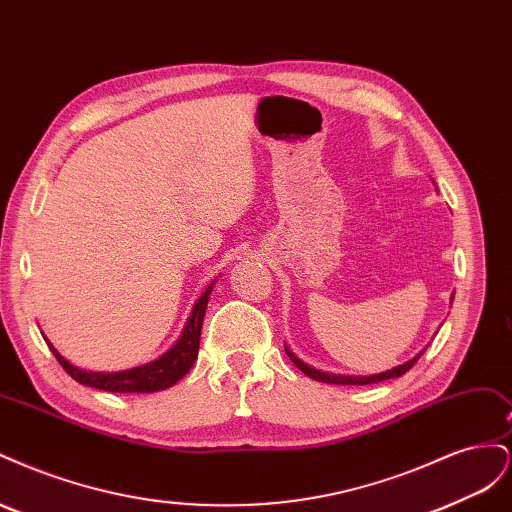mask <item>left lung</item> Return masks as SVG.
Returning <instances> with one entry per match:
<instances>
[{
    "label": "left lung",
    "mask_w": 512,
    "mask_h": 512,
    "mask_svg": "<svg viewBox=\"0 0 512 512\" xmlns=\"http://www.w3.org/2000/svg\"><path fill=\"white\" fill-rule=\"evenodd\" d=\"M425 352V348L418 352L414 359H410L408 363H404V365H397V367H393V369H389V371H382V374H376V376H339V374H324V371H320V369H314V367H309L307 363H303L297 354H294L292 350H288V346H286V354L290 356V361L297 365L305 376H309L312 380H316V382H327V384H374V382H382V380H389V378H399V376H404L406 371L421 359V354Z\"/></svg>",
    "instance_id": "8db88e82"
}]
</instances>
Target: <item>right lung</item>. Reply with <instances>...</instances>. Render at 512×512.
<instances>
[{"instance_id": "obj_1", "label": "right lung", "mask_w": 512, "mask_h": 512, "mask_svg": "<svg viewBox=\"0 0 512 512\" xmlns=\"http://www.w3.org/2000/svg\"><path fill=\"white\" fill-rule=\"evenodd\" d=\"M213 290V284L203 292L192 309V316L188 318L183 327L181 337L177 339V344L170 348L168 352H164L160 359L151 361L147 365L141 367H132L126 371H115V374H98V371H85L70 365L64 356H61L53 346L49 339L51 352L55 354V359L59 361V365L64 367L68 374L85 386H91V389H100V391H108V393H156V391H164L168 386L177 384L188 371L192 369V365L196 363L198 356V346H200V329H203V318H205V309L209 303V294Z\"/></svg>"}]
</instances>
